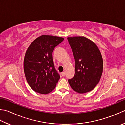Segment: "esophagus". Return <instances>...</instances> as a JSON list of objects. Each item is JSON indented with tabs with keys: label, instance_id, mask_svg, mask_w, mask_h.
I'll return each mask as SVG.
<instances>
[{
	"label": "esophagus",
	"instance_id": "34e87169",
	"mask_svg": "<svg viewBox=\"0 0 125 125\" xmlns=\"http://www.w3.org/2000/svg\"><path fill=\"white\" fill-rule=\"evenodd\" d=\"M61 75H62V76H64L65 75V73L64 72L61 73Z\"/></svg>",
	"mask_w": 125,
	"mask_h": 125
}]
</instances>
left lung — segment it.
I'll return each instance as SVG.
<instances>
[{"instance_id": "obj_1", "label": "left lung", "mask_w": 125, "mask_h": 125, "mask_svg": "<svg viewBox=\"0 0 125 125\" xmlns=\"http://www.w3.org/2000/svg\"><path fill=\"white\" fill-rule=\"evenodd\" d=\"M75 61V75L68 80L72 88L80 94L93 89L100 81L103 60L96 44L84 36L67 38Z\"/></svg>"}]
</instances>
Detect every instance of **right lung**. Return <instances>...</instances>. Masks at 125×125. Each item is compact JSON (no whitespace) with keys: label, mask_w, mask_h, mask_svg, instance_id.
<instances>
[{"label":"right lung","mask_w":125,"mask_h":125,"mask_svg":"<svg viewBox=\"0 0 125 125\" xmlns=\"http://www.w3.org/2000/svg\"><path fill=\"white\" fill-rule=\"evenodd\" d=\"M64 40L61 37L43 35L28 47L24 71L27 82L35 92L47 94L55 89L60 76L55 69L52 54L56 46Z\"/></svg>","instance_id":"add662e5"}]
</instances>
